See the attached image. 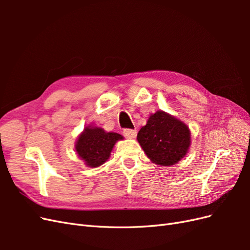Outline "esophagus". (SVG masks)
Listing matches in <instances>:
<instances>
[{
  "label": "esophagus",
  "instance_id": "obj_1",
  "mask_svg": "<svg viewBox=\"0 0 250 250\" xmlns=\"http://www.w3.org/2000/svg\"><path fill=\"white\" fill-rule=\"evenodd\" d=\"M123 133L126 138H134L135 135H137V130L135 129H130V128H125V129L123 130Z\"/></svg>",
  "mask_w": 250,
  "mask_h": 250
}]
</instances>
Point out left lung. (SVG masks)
<instances>
[{
	"instance_id": "8db88e82",
	"label": "left lung",
	"mask_w": 250,
	"mask_h": 250,
	"mask_svg": "<svg viewBox=\"0 0 250 250\" xmlns=\"http://www.w3.org/2000/svg\"><path fill=\"white\" fill-rule=\"evenodd\" d=\"M138 141L150 161L160 166H172L188 153L191 132L180 120L158 110L141 128Z\"/></svg>"
}]
</instances>
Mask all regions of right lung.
I'll list each match as a JSON object with an SVG mask.
<instances>
[{
  "instance_id": "obj_1",
  "label": "right lung",
  "mask_w": 250,
  "mask_h": 250,
  "mask_svg": "<svg viewBox=\"0 0 250 250\" xmlns=\"http://www.w3.org/2000/svg\"><path fill=\"white\" fill-rule=\"evenodd\" d=\"M120 140L123 137L119 133L106 132L103 128L89 125L79 134L75 149L86 166L97 168L108 160L113 146Z\"/></svg>"
}]
</instances>
